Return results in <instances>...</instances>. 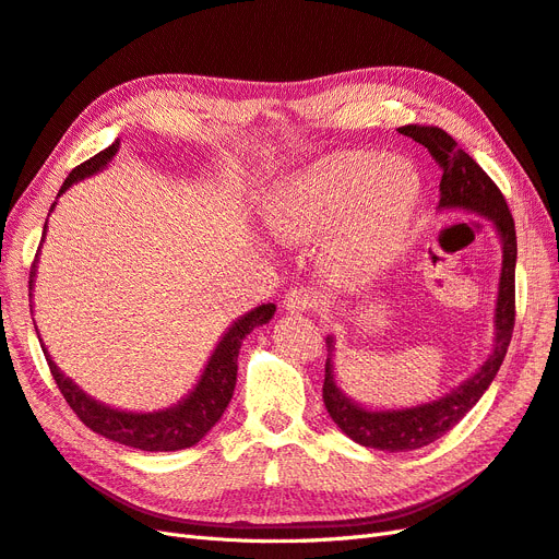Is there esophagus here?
I'll use <instances>...</instances> for the list:
<instances>
[{"label":"esophagus","mask_w":559,"mask_h":559,"mask_svg":"<svg viewBox=\"0 0 559 559\" xmlns=\"http://www.w3.org/2000/svg\"><path fill=\"white\" fill-rule=\"evenodd\" d=\"M316 305H318L316 295L307 288H293V290H288V295H285V299H283L285 311H290V313H307Z\"/></svg>","instance_id":"obj_1"}]
</instances>
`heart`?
<instances>
[{
    "instance_id": "obj_1",
    "label": "heart",
    "mask_w": 559,
    "mask_h": 559,
    "mask_svg": "<svg viewBox=\"0 0 559 559\" xmlns=\"http://www.w3.org/2000/svg\"><path fill=\"white\" fill-rule=\"evenodd\" d=\"M421 178L381 152L330 154L295 175L266 203L285 243H318L345 229L330 254L337 281L365 283L407 248L421 205Z\"/></svg>"
}]
</instances>
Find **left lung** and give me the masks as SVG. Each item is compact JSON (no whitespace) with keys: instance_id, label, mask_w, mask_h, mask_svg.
I'll use <instances>...</instances> for the list:
<instances>
[{"instance_id":"obj_1","label":"left lung","mask_w":559,"mask_h":559,"mask_svg":"<svg viewBox=\"0 0 559 559\" xmlns=\"http://www.w3.org/2000/svg\"><path fill=\"white\" fill-rule=\"evenodd\" d=\"M424 145L436 164L442 168L440 178V211H466L491 219L497 227L503 262L499 278V297L497 311H493V323H497V337H493V350L489 358L480 365L473 377L464 384H459L452 393L438 397L433 403H424L417 407L405 409H368L337 386V379L332 372V358L325 360V381H323V403L330 412L332 421L337 424L344 433L356 440L362 448L386 450V452H409L419 450L424 444L436 442L448 430H452L466 412L480 401L483 393L489 389L491 379L497 377L506 350L513 337L515 328V262H518V236L515 222L508 211V203L501 189L493 185L489 175L475 164V158L456 145L452 135L444 133L438 126H417L409 123L397 129ZM332 337H328V350L332 356Z\"/></svg>"}]
</instances>
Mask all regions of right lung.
<instances>
[{
	"instance_id": "obj_1",
	"label": "right lung",
	"mask_w": 559,
	"mask_h": 559,
	"mask_svg": "<svg viewBox=\"0 0 559 559\" xmlns=\"http://www.w3.org/2000/svg\"><path fill=\"white\" fill-rule=\"evenodd\" d=\"M117 152H119V140L111 142V145L100 154L91 156L82 166H76L68 175V180L62 182L60 194L66 189H70L76 180H84L88 175L103 170L111 158H115ZM44 234H46V225H44ZM37 258L29 269V290H32V276H35L37 271ZM274 311H276V305H262L238 318V321L225 332V337H222L219 344L215 346L197 389L175 407H168L162 412H147V414L121 412L93 401V397L79 389L70 377H66L58 370V365L49 358V350L44 348V344H41V350L46 356V362H49V370L56 379L62 397H66L72 412L91 430H95V433L107 440L129 444V448H135L142 452H175V450H185V448H191V444H197L219 421L222 414H225L236 386L238 348H241L246 334H250L258 325H264L271 321Z\"/></svg>"
}]
</instances>
